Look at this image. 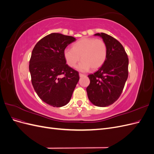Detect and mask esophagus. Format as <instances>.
I'll return each mask as SVG.
<instances>
[{"label": "esophagus", "mask_w": 154, "mask_h": 154, "mask_svg": "<svg viewBox=\"0 0 154 154\" xmlns=\"http://www.w3.org/2000/svg\"><path fill=\"white\" fill-rule=\"evenodd\" d=\"M79 76H80V77H83V76H85V74H83L80 73V74H79Z\"/></svg>", "instance_id": "1"}]
</instances>
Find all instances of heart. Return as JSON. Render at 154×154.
Instances as JSON below:
<instances>
[{"instance_id": "heart-1", "label": "heart", "mask_w": 154, "mask_h": 154, "mask_svg": "<svg viewBox=\"0 0 154 154\" xmlns=\"http://www.w3.org/2000/svg\"><path fill=\"white\" fill-rule=\"evenodd\" d=\"M63 56L68 66L74 67L80 61L78 69L81 71H93L103 66L107 56L106 45L103 40L95 38H83L72 45V49L66 48Z\"/></svg>"}]
</instances>
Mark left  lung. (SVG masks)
I'll list each match as a JSON object with an SVG mask.
<instances>
[{
    "mask_svg": "<svg viewBox=\"0 0 154 154\" xmlns=\"http://www.w3.org/2000/svg\"><path fill=\"white\" fill-rule=\"evenodd\" d=\"M94 35L105 42L107 56L103 66L88 76L87 92L93 105L105 107L113 104L122 94L128 75V58L122 44L112 36L103 32Z\"/></svg>",
    "mask_w": 154,
    "mask_h": 154,
    "instance_id": "left-lung-1",
    "label": "left lung"
}]
</instances>
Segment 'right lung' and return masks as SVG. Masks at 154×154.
<instances>
[{
    "instance_id": "obj_1",
    "label": "right lung",
    "mask_w": 154,
    "mask_h": 154,
    "mask_svg": "<svg viewBox=\"0 0 154 154\" xmlns=\"http://www.w3.org/2000/svg\"><path fill=\"white\" fill-rule=\"evenodd\" d=\"M75 40L73 36L53 32L38 41L32 51L29 66L32 85L40 98L54 107L69 103L80 79L63 56L65 49Z\"/></svg>"
}]
</instances>
